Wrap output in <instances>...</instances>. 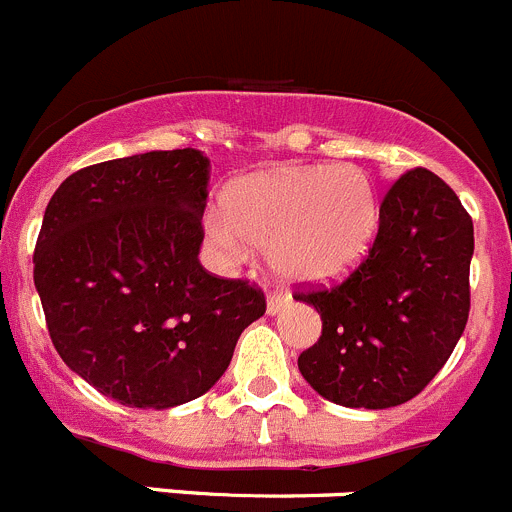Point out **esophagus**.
<instances>
[{"instance_id":"obj_1","label":"esophagus","mask_w":512,"mask_h":512,"mask_svg":"<svg viewBox=\"0 0 512 512\" xmlns=\"http://www.w3.org/2000/svg\"><path fill=\"white\" fill-rule=\"evenodd\" d=\"M290 305V295H270L267 297V315H277Z\"/></svg>"}]
</instances>
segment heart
Listing matches in <instances>:
<instances>
[{
  "mask_svg": "<svg viewBox=\"0 0 512 512\" xmlns=\"http://www.w3.org/2000/svg\"><path fill=\"white\" fill-rule=\"evenodd\" d=\"M380 227V197L355 165L280 167L235 182L225 210L205 212V235L227 260L242 262L252 245L272 270L297 285H327L350 275Z\"/></svg>",
  "mask_w": 512,
  "mask_h": 512,
  "instance_id": "obj_1",
  "label": "heart"
}]
</instances>
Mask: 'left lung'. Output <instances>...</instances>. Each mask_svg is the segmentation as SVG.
<instances>
[{"label": "left lung", "mask_w": 512, "mask_h": 512, "mask_svg": "<svg viewBox=\"0 0 512 512\" xmlns=\"http://www.w3.org/2000/svg\"><path fill=\"white\" fill-rule=\"evenodd\" d=\"M473 220L430 170H410L380 205L370 255L330 290L297 292L322 335L297 357L310 388L342 408L413 400L448 362L470 312Z\"/></svg>", "instance_id": "8db88e82"}]
</instances>
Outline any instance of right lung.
<instances>
[{"mask_svg":"<svg viewBox=\"0 0 512 512\" xmlns=\"http://www.w3.org/2000/svg\"><path fill=\"white\" fill-rule=\"evenodd\" d=\"M210 160L145 152L69 175L49 200L34 287L59 357L127 408L167 410L225 375L265 295L200 265Z\"/></svg>","mask_w":512,"mask_h":512,"instance_id":"right-lung-1","label":"right lung"}]
</instances>
